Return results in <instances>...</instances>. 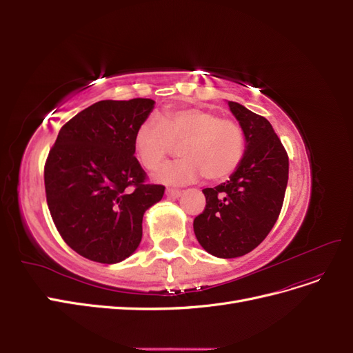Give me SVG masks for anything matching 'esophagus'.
Segmentation results:
<instances>
[{"instance_id": "1", "label": "esophagus", "mask_w": 353, "mask_h": 353, "mask_svg": "<svg viewBox=\"0 0 353 353\" xmlns=\"http://www.w3.org/2000/svg\"><path fill=\"white\" fill-rule=\"evenodd\" d=\"M165 193H166L168 197H172V199H176V197L181 196V191L179 190H174V188H166Z\"/></svg>"}]
</instances>
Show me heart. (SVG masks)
<instances>
[{
    "label": "heart",
    "mask_w": 353,
    "mask_h": 353,
    "mask_svg": "<svg viewBox=\"0 0 353 353\" xmlns=\"http://www.w3.org/2000/svg\"><path fill=\"white\" fill-rule=\"evenodd\" d=\"M181 143L183 159L157 170L154 178L160 183L184 185L201 175L218 183L236 172L244 154L241 126L200 108L166 110L160 119L144 121L134 135V150L147 169L157 168Z\"/></svg>",
    "instance_id": "1"
}]
</instances>
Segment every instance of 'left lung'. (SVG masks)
I'll use <instances>...</instances> for the list:
<instances>
[{
	"instance_id": "8db88e82",
	"label": "left lung",
	"mask_w": 353,
	"mask_h": 353,
	"mask_svg": "<svg viewBox=\"0 0 353 353\" xmlns=\"http://www.w3.org/2000/svg\"><path fill=\"white\" fill-rule=\"evenodd\" d=\"M228 105L244 134V154L228 181L203 190L206 208L193 222L201 248L222 259L239 258L265 240L288 181V156L272 125L236 101Z\"/></svg>"
}]
</instances>
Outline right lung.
I'll list each match as a JSON object with an SVG mask.
<instances>
[{"instance_id": "1", "label": "right lung", "mask_w": 353, "mask_h": 353, "mask_svg": "<svg viewBox=\"0 0 353 353\" xmlns=\"http://www.w3.org/2000/svg\"><path fill=\"white\" fill-rule=\"evenodd\" d=\"M150 99L103 100L61 126L44 169L47 205L61 239L83 258L122 262L143 237V216L165 187L145 183L134 135Z\"/></svg>"}]
</instances>
